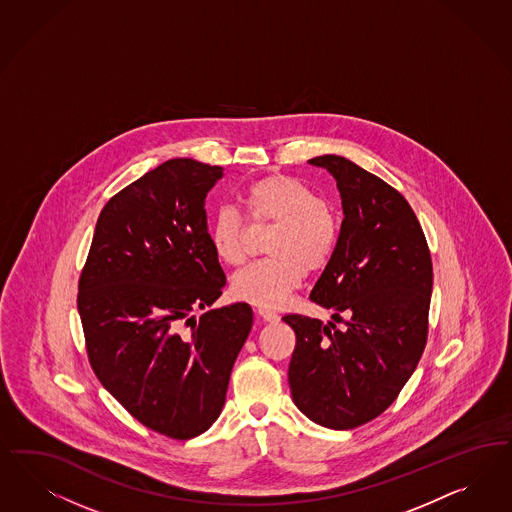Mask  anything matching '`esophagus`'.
Segmentation results:
<instances>
[{
	"label": "esophagus",
	"instance_id": "1",
	"mask_svg": "<svg viewBox=\"0 0 512 512\" xmlns=\"http://www.w3.org/2000/svg\"><path fill=\"white\" fill-rule=\"evenodd\" d=\"M258 314H260V318L265 320V322H271V324H275V322H279L281 320V316L277 313H273V311H269V309H258Z\"/></svg>",
	"mask_w": 512,
	"mask_h": 512
}]
</instances>
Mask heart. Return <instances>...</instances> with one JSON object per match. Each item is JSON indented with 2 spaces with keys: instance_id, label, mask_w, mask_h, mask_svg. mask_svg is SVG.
Listing matches in <instances>:
<instances>
[{
  "instance_id": "heart-1",
  "label": "heart",
  "mask_w": 512,
  "mask_h": 512,
  "mask_svg": "<svg viewBox=\"0 0 512 512\" xmlns=\"http://www.w3.org/2000/svg\"><path fill=\"white\" fill-rule=\"evenodd\" d=\"M248 215L258 224H277L267 254L273 258L239 271L231 290L260 309H279L301 286L305 269H324L339 243V224L328 201L313 188L286 175L252 182L245 192ZM216 256L228 265L247 258V224L231 207H220L209 222Z\"/></svg>"
}]
</instances>
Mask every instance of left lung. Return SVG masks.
Wrapping results in <instances>:
<instances>
[{"instance_id":"1","label":"left lung","mask_w":512,"mask_h":512,"mask_svg":"<svg viewBox=\"0 0 512 512\" xmlns=\"http://www.w3.org/2000/svg\"><path fill=\"white\" fill-rule=\"evenodd\" d=\"M337 182L339 243L311 299L350 316L333 322L286 314L296 331L288 382L297 409L316 424L352 429L384 413L420 362L428 339L433 269L411 205L396 188L343 156L309 160Z\"/></svg>"}]
</instances>
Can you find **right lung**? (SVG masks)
<instances>
[{"label":"right lung","instance_id":"right-lung-1","mask_svg":"<svg viewBox=\"0 0 512 512\" xmlns=\"http://www.w3.org/2000/svg\"><path fill=\"white\" fill-rule=\"evenodd\" d=\"M224 169L173 158L107 201L79 281L88 360L143 426L186 441L222 413L252 309H211L226 275L205 198ZM196 310L204 314L196 319Z\"/></svg>","mask_w":512,"mask_h":512}]
</instances>
